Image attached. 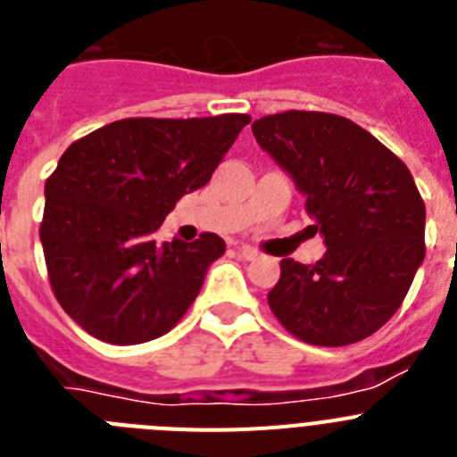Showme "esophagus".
Returning <instances> with one entry per match:
<instances>
[{"instance_id": "34e87169", "label": "esophagus", "mask_w": 457, "mask_h": 457, "mask_svg": "<svg viewBox=\"0 0 457 457\" xmlns=\"http://www.w3.org/2000/svg\"><path fill=\"white\" fill-rule=\"evenodd\" d=\"M240 256L245 258V261H256L261 253H258L256 249H252V247H240Z\"/></svg>"}]
</instances>
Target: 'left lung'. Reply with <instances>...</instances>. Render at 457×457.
Masks as SVG:
<instances>
[{"instance_id": "1", "label": "left lung", "mask_w": 457, "mask_h": 457, "mask_svg": "<svg viewBox=\"0 0 457 457\" xmlns=\"http://www.w3.org/2000/svg\"><path fill=\"white\" fill-rule=\"evenodd\" d=\"M252 132L306 199L327 247L313 265L281 261L270 309L311 345L370 337L403 304L426 256V205L410 169L343 116L293 109L253 120Z\"/></svg>"}]
</instances>
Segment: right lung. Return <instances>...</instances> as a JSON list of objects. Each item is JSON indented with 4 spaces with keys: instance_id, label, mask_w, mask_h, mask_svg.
<instances>
[{
    "instance_id": "obj_1",
    "label": "right lung",
    "mask_w": 457,
    "mask_h": 457,
    "mask_svg": "<svg viewBox=\"0 0 457 457\" xmlns=\"http://www.w3.org/2000/svg\"><path fill=\"white\" fill-rule=\"evenodd\" d=\"M249 120L123 119L68 146L46 183L40 242L56 300L84 332L137 345L185 316L226 242L215 233L157 242L155 233Z\"/></svg>"
}]
</instances>
